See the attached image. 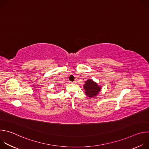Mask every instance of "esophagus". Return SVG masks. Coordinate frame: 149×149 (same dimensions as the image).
<instances>
[{
    "label": "esophagus",
    "mask_w": 149,
    "mask_h": 149,
    "mask_svg": "<svg viewBox=\"0 0 149 149\" xmlns=\"http://www.w3.org/2000/svg\"><path fill=\"white\" fill-rule=\"evenodd\" d=\"M75 81H74V82H72V83H75Z\"/></svg>",
    "instance_id": "34e87169"
}]
</instances>
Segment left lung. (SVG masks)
Here are the masks:
<instances>
[{
	"label": "left lung",
	"instance_id": "1",
	"mask_svg": "<svg viewBox=\"0 0 149 149\" xmlns=\"http://www.w3.org/2000/svg\"><path fill=\"white\" fill-rule=\"evenodd\" d=\"M84 88L86 90V94L89 97H93L97 95L101 91V87L91 79H88L84 85Z\"/></svg>",
	"mask_w": 149,
	"mask_h": 149
}]
</instances>
